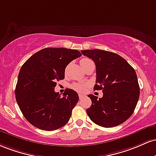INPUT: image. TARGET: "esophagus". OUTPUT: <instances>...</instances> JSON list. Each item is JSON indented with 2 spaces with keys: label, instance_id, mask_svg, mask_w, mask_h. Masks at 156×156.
Instances as JSON below:
<instances>
[{
  "label": "esophagus",
  "instance_id": "1",
  "mask_svg": "<svg viewBox=\"0 0 156 156\" xmlns=\"http://www.w3.org/2000/svg\"><path fill=\"white\" fill-rule=\"evenodd\" d=\"M84 97H85V95H82V94H80V95H79V98H80V99H83Z\"/></svg>",
  "mask_w": 156,
  "mask_h": 156
}]
</instances>
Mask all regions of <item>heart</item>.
Here are the masks:
<instances>
[{"instance_id":"heart-1","label":"heart","mask_w":156,"mask_h":156,"mask_svg":"<svg viewBox=\"0 0 156 156\" xmlns=\"http://www.w3.org/2000/svg\"><path fill=\"white\" fill-rule=\"evenodd\" d=\"M92 60H90V59L87 58V57H83L80 59V65H81L82 68L84 69L87 64L91 62ZM71 87L73 90H76L77 92L83 93L87 90V88L88 87V84L87 83H73L71 85Z\"/></svg>"}]
</instances>
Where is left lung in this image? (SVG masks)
Listing matches in <instances>:
<instances>
[{
  "label": "left lung",
  "mask_w": 156,
  "mask_h": 156,
  "mask_svg": "<svg viewBox=\"0 0 156 156\" xmlns=\"http://www.w3.org/2000/svg\"><path fill=\"white\" fill-rule=\"evenodd\" d=\"M96 65L94 90H102L103 97L90 94L92 104L87 114L93 122L104 127H116L133 113L140 95L137 75L123 57L99 49L81 51Z\"/></svg>",
  "instance_id": "1"
}]
</instances>
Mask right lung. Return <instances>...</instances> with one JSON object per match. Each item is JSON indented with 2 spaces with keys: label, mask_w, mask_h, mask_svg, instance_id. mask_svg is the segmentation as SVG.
Listing matches in <instances>:
<instances>
[{
  "label": "right lung",
  "mask_w": 156,
  "mask_h": 156,
  "mask_svg": "<svg viewBox=\"0 0 156 156\" xmlns=\"http://www.w3.org/2000/svg\"><path fill=\"white\" fill-rule=\"evenodd\" d=\"M82 56L77 50L45 48L23 65L15 87V98L26 120L40 130L52 131L70 119L79 100L78 94L66 89L62 97L55 91L56 82L64 80L65 70Z\"/></svg>",
  "instance_id": "add662e5"
}]
</instances>
